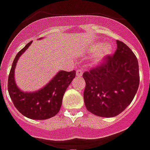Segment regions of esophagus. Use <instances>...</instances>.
<instances>
[{
  "instance_id": "1",
  "label": "esophagus",
  "mask_w": 150,
  "mask_h": 150,
  "mask_svg": "<svg viewBox=\"0 0 150 150\" xmlns=\"http://www.w3.org/2000/svg\"><path fill=\"white\" fill-rule=\"evenodd\" d=\"M82 74H83V71L82 70H81V69H78L77 71H76V76H77L78 78H81Z\"/></svg>"
}]
</instances>
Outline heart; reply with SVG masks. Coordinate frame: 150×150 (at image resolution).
Masks as SVG:
<instances>
[{"instance_id": "b5f03b06", "label": "heart", "mask_w": 150, "mask_h": 150, "mask_svg": "<svg viewBox=\"0 0 150 150\" xmlns=\"http://www.w3.org/2000/svg\"><path fill=\"white\" fill-rule=\"evenodd\" d=\"M114 49V45L111 42L102 44V42H98L93 44L90 49L91 52H95L92 59L93 65H99L101 63L104 58L112 53Z\"/></svg>"}]
</instances>
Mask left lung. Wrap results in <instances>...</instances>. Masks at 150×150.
Returning <instances> with one entry per match:
<instances>
[{"label":"left lung","mask_w":150,"mask_h":150,"mask_svg":"<svg viewBox=\"0 0 150 150\" xmlns=\"http://www.w3.org/2000/svg\"><path fill=\"white\" fill-rule=\"evenodd\" d=\"M114 56L104 64L84 72V101L89 112L103 117H113L127 108L138 90V60L125 43L117 40Z\"/></svg>","instance_id":"8db88e82"}]
</instances>
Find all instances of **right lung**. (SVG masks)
I'll list each match as a JSON object with an SVG mask.
<instances>
[{
    "label": "right lung",
    "instance_id": "obj_1",
    "mask_svg": "<svg viewBox=\"0 0 150 150\" xmlns=\"http://www.w3.org/2000/svg\"><path fill=\"white\" fill-rule=\"evenodd\" d=\"M40 38L39 40H42ZM32 41L26 44L17 54L12 64L8 77L9 95L20 113L33 120H46L59 113L65 91L75 77V70L59 71L43 88L36 91H23L15 81L14 72L17 61L29 48Z\"/></svg>",
    "mask_w": 150,
    "mask_h": 150
}]
</instances>
